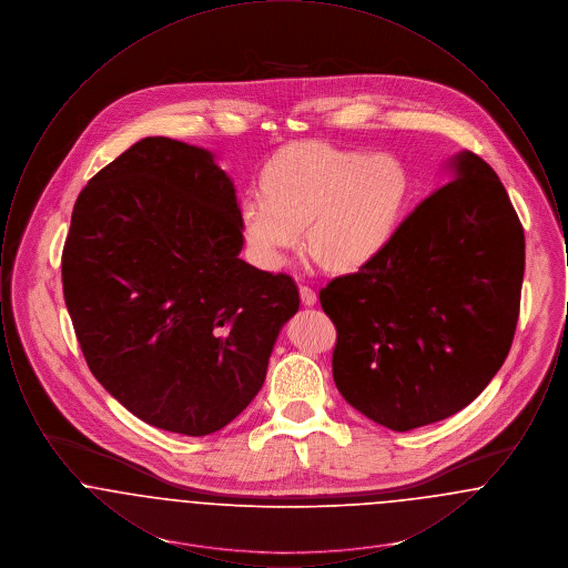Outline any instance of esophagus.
Segmentation results:
<instances>
[{"instance_id":"1","label":"esophagus","mask_w":568,"mask_h":568,"mask_svg":"<svg viewBox=\"0 0 568 568\" xmlns=\"http://www.w3.org/2000/svg\"><path fill=\"white\" fill-rule=\"evenodd\" d=\"M300 300H302V304H304V306H313V304L317 302V294H315V290H313V287H308V285H300Z\"/></svg>"}]
</instances>
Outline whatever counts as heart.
I'll list each match as a JSON object with an SVG mask.
<instances>
[{
	"label": "heart",
	"mask_w": 568,
	"mask_h": 568,
	"mask_svg": "<svg viewBox=\"0 0 568 568\" xmlns=\"http://www.w3.org/2000/svg\"><path fill=\"white\" fill-rule=\"evenodd\" d=\"M410 200V174L394 155L327 144L283 151L264 172V193L244 197V239L276 268L302 241L334 271H353L394 239Z\"/></svg>",
	"instance_id": "b5f03b06"
}]
</instances>
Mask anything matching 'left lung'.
<instances>
[{"instance_id": "1", "label": "left lung", "mask_w": 568, "mask_h": 568, "mask_svg": "<svg viewBox=\"0 0 568 568\" xmlns=\"http://www.w3.org/2000/svg\"><path fill=\"white\" fill-rule=\"evenodd\" d=\"M524 262L505 185L479 155L459 153L454 181L422 200L371 262L320 292L343 398L396 433L470 405L511 349Z\"/></svg>"}]
</instances>
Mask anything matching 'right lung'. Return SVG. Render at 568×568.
Segmentation results:
<instances>
[{
    "label": "right lung",
    "mask_w": 568,
    "mask_h": 568,
    "mask_svg": "<svg viewBox=\"0 0 568 568\" xmlns=\"http://www.w3.org/2000/svg\"><path fill=\"white\" fill-rule=\"evenodd\" d=\"M243 244L232 181L172 138L135 142L81 191L63 297L89 371L138 419L204 436L262 389L300 296L290 274L243 262Z\"/></svg>",
    "instance_id": "add662e5"
}]
</instances>
